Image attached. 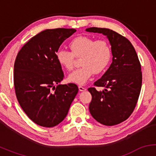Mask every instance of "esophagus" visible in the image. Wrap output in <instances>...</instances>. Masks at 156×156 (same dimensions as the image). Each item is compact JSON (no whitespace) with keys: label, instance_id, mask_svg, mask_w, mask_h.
I'll return each mask as SVG.
<instances>
[{"label":"esophagus","instance_id":"1","mask_svg":"<svg viewBox=\"0 0 156 156\" xmlns=\"http://www.w3.org/2000/svg\"><path fill=\"white\" fill-rule=\"evenodd\" d=\"M78 89H79V91H80V92H84V91L87 90V88L86 87H82V86H78Z\"/></svg>","mask_w":156,"mask_h":156}]
</instances>
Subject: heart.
Listing matches in <instances>:
<instances>
[{
	"label": "heart",
	"instance_id": "obj_1",
	"mask_svg": "<svg viewBox=\"0 0 156 156\" xmlns=\"http://www.w3.org/2000/svg\"><path fill=\"white\" fill-rule=\"evenodd\" d=\"M70 51L58 50L55 58L58 64L72 71L75 67V58H80L79 69L69 75L68 80L77 84H85L94 74H101L110 64L112 51L104 39H98L88 36H78L69 42Z\"/></svg>",
	"mask_w": 156,
	"mask_h": 156
}]
</instances>
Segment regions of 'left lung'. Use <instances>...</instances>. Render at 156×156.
Masks as SVG:
<instances>
[{
	"mask_svg": "<svg viewBox=\"0 0 156 156\" xmlns=\"http://www.w3.org/2000/svg\"><path fill=\"white\" fill-rule=\"evenodd\" d=\"M89 32L107 36L112 51V63L108 70L88 89L92 94L89 112L101 124L112 126L131 115L139 99L142 83L141 64L136 52L128 39L116 31L102 28H89ZM96 87H103V91Z\"/></svg>",
	"mask_w": 156,
	"mask_h": 156,
	"instance_id": "8db88e82",
	"label": "left lung"
}]
</instances>
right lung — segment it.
Wrapping results in <instances>:
<instances>
[{
    "label": "right lung",
    "mask_w": 156,
    "mask_h": 156,
    "mask_svg": "<svg viewBox=\"0 0 156 156\" xmlns=\"http://www.w3.org/2000/svg\"><path fill=\"white\" fill-rule=\"evenodd\" d=\"M76 31L55 28L40 32L16 57L14 85L17 101L29 119L40 126L51 128L63 121L78 92L75 83L58 84L64 76L55 58L62 42Z\"/></svg>",
    "instance_id": "right-lung-1"
}]
</instances>
